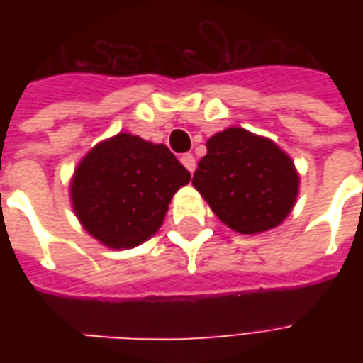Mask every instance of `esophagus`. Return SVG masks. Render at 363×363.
I'll use <instances>...</instances> for the list:
<instances>
[{
	"label": "esophagus",
	"instance_id": "34e87169",
	"mask_svg": "<svg viewBox=\"0 0 363 363\" xmlns=\"http://www.w3.org/2000/svg\"><path fill=\"white\" fill-rule=\"evenodd\" d=\"M182 165L189 169L190 173H194V169H196V159H194V155H190V153H184L181 157Z\"/></svg>",
	"mask_w": 363,
	"mask_h": 363
}]
</instances>
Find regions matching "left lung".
<instances>
[{
    "instance_id": "1",
    "label": "left lung",
    "mask_w": 363,
    "mask_h": 363,
    "mask_svg": "<svg viewBox=\"0 0 363 363\" xmlns=\"http://www.w3.org/2000/svg\"><path fill=\"white\" fill-rule=\"evenodd\" d=\"M206 147L192 184L228 228L252 235L288 218L299 192V174L272 140L228 128L212 135Z\"/></svg>"
}]
</instances>
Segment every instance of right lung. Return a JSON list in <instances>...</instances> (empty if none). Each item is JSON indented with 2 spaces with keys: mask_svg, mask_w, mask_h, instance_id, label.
I'll return each instance as SVG.
<instances>
[{
  "mask_svg": "<svg viewBox=\"0 0 363 363\" xmlns=\"http://www.w3.org/2000/svg\"><path fill=\"white\" fill-rule=\"evenodd\" d=\"M189 181L167 145L118 134L82 159L69 194L85 231L120 251L157 233L171 198Z\"/></svg>",
  "mask_w": 363,
  "mask_h": 363,
  "instance_id": "1",
  "label": "right lung"
}]
</instances>
